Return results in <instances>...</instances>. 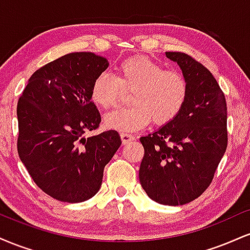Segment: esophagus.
Returning a JSON list of instances; mask_svg holds the SVG:
<instances>
[{
	"label": "esophagus",
	"instance_id": "1",
	"mask_svg": "<svg viewBox=\"0 0 250 250\" xmlns=\"http://www.w3.org/2000/svg\"><path fill=\"white\" fill-rule=\"evenodd\" d=\"M121 139H122V142L123 145H125V143L133 141V140H135V136L134 135L129 134V133H121Z\"/></svg>",
	"mask_w": 250,
	"mask_h": 250
}]
</instances>
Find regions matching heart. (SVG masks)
I'll return each instance as SVG.
<instances>
[{
  "label": "heart",
  "mask_w": 250,
  "mask_h": 250,
  "mask_svg": "<svg viewBox=\"0 0 250 250\" xmlns=\"http://www.w3.org/2000/svg\"><path fill=\"white\" fill-rule=\"evenodd\" d=\"M188 81L179 70L166 69L146 56H133L117 65L116 75L100 74L94 80L90 97L97 107L110 109L125 93H131V105L104 117V125L120 131L139 130L150 123L167 125L176 119L188 99Z\"/></svg>",
  "instance_id": "obj_1"
}]
</instances>
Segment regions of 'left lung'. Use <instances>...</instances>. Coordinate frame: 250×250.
I'll return each mask as SVG.
<instances>
[{
  "label": "left lung",
  "instance_id": "left-lung-1",
  "mask_svg": "<svg viewBox=\"0 0 250 250\" xmlns=\"http://www.w3.org/2000/svg\"><path fill=\"white\" fill-rule=\"evenodd\" d=\"M188 81V99L176 119L140 139L139 177L155 202L182 206L209 187L228 145L227 103L213 74L191 56L167 51Z\"/></svg>",
  "mask_w": 250,
  "mask_h": 250
}]
</instances>
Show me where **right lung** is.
Wrapping results in <instances>:
<instances>
[{
    "mask_svg": "<svg viewBox=\"0 0 250 250\" xmlns=\"http://www.w3.org/2000/svg\"><path fill=\"white\" fill-rule=\"evenodd\" d=\"M108 65L94 53L67 54L37 69L17 102L19 156L53 199L76 203L93 197L121 146L116 130L84 137L101 122L90 89Z\"/></svg>",
    "mask_w": 250,
    "mask_h": 250,
    "instance_id": "obj_1",
    "label": "right lung"
}]
</instances>
